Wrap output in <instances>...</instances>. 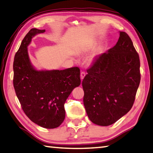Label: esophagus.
<instances>
[{"mask_svg":"<svg viewBox=\"0 0 153 153\" xmlns=\"http://www.w3.org/2000/svg\"><path fill=\"white\" fill-rule=\"evenodd\" d=\"M85 75H86V73L84 72V71H81V73H80V78H81V79H83L84 78V76H85Z\"/></svg>","mask_w":153,"mask_h":153,"instance_id":"esophagus-1","label":"esophagus"}]
</instances>
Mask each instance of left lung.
<instances>
[{
    "label": "left lung",
    "instance_id": "obj_1",
    "mask_svg": "<svg viewBox=\"0 0 153 153\" xmlns=\"http://www.w3.org/2000/svg\"><path fill=\"white\" fill-rule=\"evenodd\" d=\"M82 80L84 105L93 123L107 126L133 106L140 83V61L130 37L120 32L117 43L96 57Z\"/></svg>",
    "mask_w": 153,
    "mask_h": 153
}]
</instances>
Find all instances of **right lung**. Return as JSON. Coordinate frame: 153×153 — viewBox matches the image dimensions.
Wrapping results in <instances>:
<instances>
[{
	"mask_svg": "<svg viewBox=\"0 0 153 153\" xmlns=\"http://www.w3.org/2000/svg\"><path fill=\"white\" fill-rule=\"evenodd\" d=\"M45 30L31 29L23 39L13 60V84L22 109L40 126H59L65 117L66 100L80 84V69L36 71L30 64L27 46L33 36Z\"/></svg>",
	"mask_w": 153,
	"mask_h": 153,
	"instance_id": "add662e5",
	"label": "right lung"
}]
</instances>
